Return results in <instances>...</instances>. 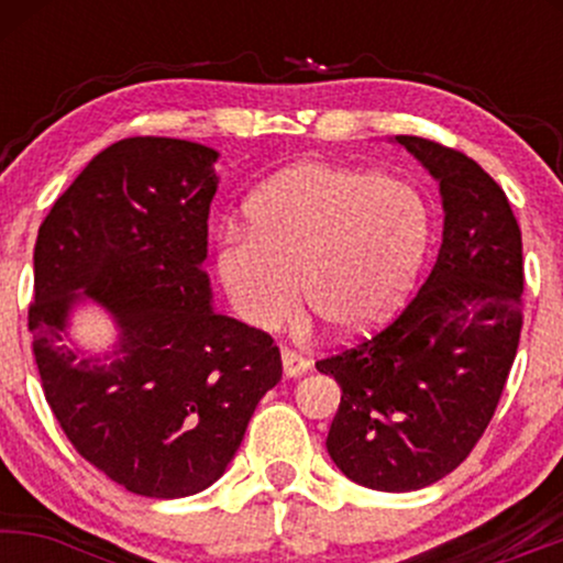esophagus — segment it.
Wrapping results in <instances>:
<instances>
[{
  "instance_id": "34e87169",
  "label": "esophagus",
  "mask_w": 563,
  "mask_h": 563,
  "mask_svg": "<svg viewBox=\"0 0 563 563\" xmlns=\"http://www.w3.org/2000/svg\"><path fill=\"white\" fill-rule=\"evenodd\" d=\"M283 371H286L288 378H299L309 371V360L303 354L296 352V349H283Z\"/></svg>"
}]
</instances>
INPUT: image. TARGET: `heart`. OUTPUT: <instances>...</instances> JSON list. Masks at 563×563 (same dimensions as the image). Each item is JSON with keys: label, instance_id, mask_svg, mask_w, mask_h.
<instances>
[{"label": "heart", "instance_id": "b5f03b06", "mask_svg": "<svg viewBox=\"0 0 563 563\" xmlns=\"http://www.w3.org/2000/svg\"><path fill=\"white\" fill-rule=\"evenodd\" d=\"M429 241L421 192L373 169L309 161L249 200V230L222 232L217 273L235 314L269 331L301 296L328 331L357 335L391 314Z\"/></svg>", "mask_w": 563, "mask_h": 563}]
</instances>
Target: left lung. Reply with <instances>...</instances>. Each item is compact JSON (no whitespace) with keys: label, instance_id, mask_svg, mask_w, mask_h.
Masks as SVG:
<instances>
[{"label":"left lung","instance_id":"1","mask_svg":"<svg viewBox=\"0 0 563 563\" xmlns=\"http://www.w3.org/2000/svg\"><path fill=\"white\" fill-rule=\"evenodd\" d=\"M439 183L434 267L378 333L318 360L341 386L325 448L352 482L410 493L455 471L493 421L521 318V230L503 187L455 147L399 134Z\"/></svg>","mask_w":563,"mask_h":563}]
</instances>
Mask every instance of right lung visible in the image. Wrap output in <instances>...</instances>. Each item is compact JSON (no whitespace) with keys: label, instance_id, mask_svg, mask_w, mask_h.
<instances>
[{"label":"right lung","instance_id":"right-lung-1","mask_svg":"<svg viewBox=\"0 0 563 563\" xmlns=\"http://www.w3.org/2000/svg\"><path fill=\"white\" fill-rule=\"evenodd\" d=\"M217 156L172 137L113 142L55 200L34 245L29 331L44 397L84 461L158 500L214 484L283 376L273 335L211 307L200 264ZM84 295L122 331L102 358L65 341Z\"/></svg>","mask_w":563,"mask_h":563}]
</instances>
